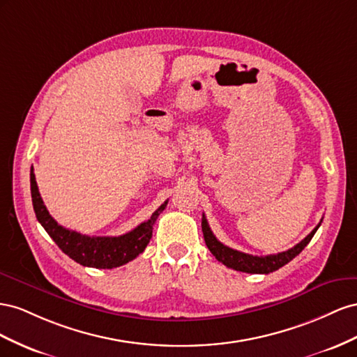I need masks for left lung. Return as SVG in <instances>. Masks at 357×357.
<instances>
[{
    "label": "left lung",
    "instance_id": "left-lung-1",
    "mask_svg": "<svg viewBox=\"0 0 357 357\" xmlns=\"http://www.w3.org/2000/svg\"><path fill=\"white\" fill-rule=\"evenodd\" d=\"M319 227L320 224L319 226H315V229L310 233V235L303 241H301L298 245H294L293 248L278 254H271V256L259 257V256H251V254L241 252L238 250H233L224 245V243H221L215 236H213L205 215L202 218L203 238H205L206 245L213 256H215V259L222 264H226L227 268H231L239 272H247V273H271L273 271H278L280 268L284 266V264H287L290 260L296 257L298 254L308 245Z\"/></svg>",
    "mask_w": 357,
    "mask_h": 357
}]
</instances>
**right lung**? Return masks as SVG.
<instances>
[{
  "label": "right lung",
  "mask_w": 357,
  "mask_h": 357,
  "mask_svg": "<svg viewBox=\"0 0 357 357\" xmlns=\"http://www.w3.org/2000/svg\"><path fill=\"white\" fill-rule=\"evenodd\" d=\"M31 181V197L36 217L42 224L47 235L70 259H73L82 266L97 269L118 268L136 259L140 252H144L152 238V229L160 213L165 211L167 202L152 213L151 218L144 221L136 229L121 236H88L80 235L75 230H68L58 224L49 211L46 209L42 196L38 192L36 175L31 169L29 173Z\"/></svg>",
  "instance_id": "1"
}]
</instances>
